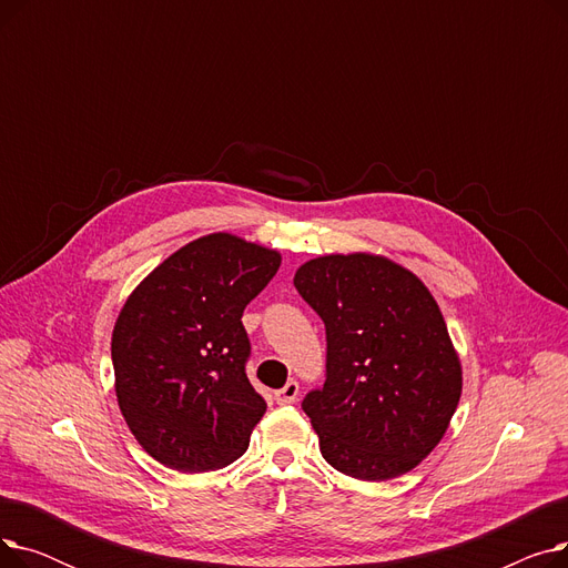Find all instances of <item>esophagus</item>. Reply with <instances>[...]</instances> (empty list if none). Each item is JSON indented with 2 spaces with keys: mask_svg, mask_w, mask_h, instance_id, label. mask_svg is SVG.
<instances>
[{
  "mask_svg": "<svg viewBox=\"0 0 568 568\" xmlns=\"http://www.w3.org/2000/svg\"><path fill=\"white\" fill-rule=\"evenodd\" d=\"M296 396H300V382H296V379H290V382L283 386V389L274 392V400H276L278 405H290V403L296 400Z\"/></svg>",
  "mask_w": 568,
  "mask_h": 568,
  "instance_id": "34e87169",
  "label": "esophagus"
}]
</instances>
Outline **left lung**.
Masks as SVG:
<instances>
[{
	"mask_svg": "<svg viewBox=\"0 0 568 568\" xmlns=\"http://www.w3.org/2000/svg\"><path fill=\"white\" fill-rule=\"evenodd\" d=\"M294 287L326 332V379L302 403L324 460L362 481L409 471L449 428L463 389L433 294L366 253L311 260Z\"/></svg>",
	"mask_w": 568,
	"mask_h": 568,
	"instance_id": "obj_1",
	"label": "left lung"
}]
</instances>
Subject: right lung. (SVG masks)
Segmentation results:
<instances>
[{
    "instance_id": "obj_1",
    "label": "right lung",
    "mask_w": 568,
    "mask_h": 568,
    "mask_svg": "<svg viewBox=\"0 0 568 568\" xmlns=\"http://www.w3.org/2000/svg\"><path fill=\"white\" fill-rule=\"evenodd\" d=\"M276 251L219 232L179 248L129 296L112 332L116 400L142 449L186 474L244 456L266 412L246 375L244 308Z\"/></svg>"
}]
</instances>
